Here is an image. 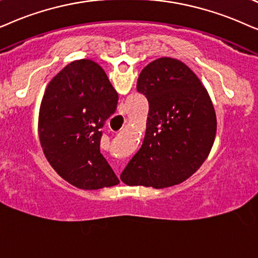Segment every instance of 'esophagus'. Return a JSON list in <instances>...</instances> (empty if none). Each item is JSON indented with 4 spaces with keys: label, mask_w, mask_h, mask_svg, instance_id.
<instances>
[{
    "label": "esophagus",
    "mask_w": 258,
    "mask_h": 258,
    "mask_svg": "<svg viewBox=\"0 0 258 258\" xmlns=\"http://www.w3.org/2000/svg\"><path fill=\"white\" fill-rule=\"evenodd\" d=\"M118 174H119V172H118Z\"/></svg>",
    "instance_id": "1"
}]
</instances>
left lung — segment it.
<instances>
[{
	"label": "left lung",
	"mask_w": 258,
	"mask_h": 258,
	"mask_svg": "<svg viewBox=\"0 0 258 258\" xmlns=\"http://www.w3.org/2000/svg\"><path fill=\"white\" fill-rule=\"evenodd\" d=\"M137 91L149 101L145 138L120 179L154 188L186 180L214 145L217 120L208 91L186 64L172 57L147 64Z\"/></svg>",
	"instance_id": "left-lung-1"
}]
</instances>
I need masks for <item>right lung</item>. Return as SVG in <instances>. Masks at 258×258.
Returning <instances> with one entry per match:
<instances>
[{"label": "right lung", "instance_id": "1", "mask_svg": "<svg viewBox=\"0 0 258 258\" xmlns=\"http://www.w3.org/2000/svg\"><path fill=\"white\" fill-rule=\"evenodd\" d=\"M118 99L105 71L87 59L67 64L48 84L39 113L40 143L51 167L74 186L119 184L100 152L101 128Z\"/></svg>", "mask_w": 258, "mask_h": 258}]
</instances>
